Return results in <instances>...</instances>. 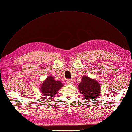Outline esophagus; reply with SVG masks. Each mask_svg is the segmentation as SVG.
<instances>
[{
    "mask_svg": "<svg viewBox=\"0 0 132 132\" xmlns=\"http://www.w3.org/2000/svg\"><path fill=\"white\" fill-rule=\"evenodd\" d=\"M73 81L71 79H68L67 80V84H73Z\"/></svg>",
    "mask_w": 132,
    "mask_h": 132,
    "instance_id": "esophagus-1",
    "label": "esophagus"
}]
</instances>
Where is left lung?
Here are the masks:
<instances>
[{
	"label": "left lung",
	"mask_w": 132,
	"mask_h": 132,
	"mask_svg": "<svg viewBox=\"0 0 132 132\" xmlns=\"http://www.w3.org/2000/svg\"><path fill=\"white\" fill-rule=\"evenodd\" d=\"M78 87L84 99H94L98 97L101 93V86L98 81L85 76H83Z\"/></svg>",
	"instance_id": "1"
}]
</instances>
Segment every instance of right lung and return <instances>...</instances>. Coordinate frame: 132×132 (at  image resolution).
Wrapping results in <instances>:
<instances>
[{
	"label": "right lung",
	"instance_id": "1",
	"mask_svg": "<svg viewBox=\"0 0 132 132\" xmlns=\"http://www.w3.org/2000/svg\"><path fill=\"white\" fill-rule=\"evenodd\" d=\"M63 86V83L56 80L53 76H48L43 82L40 88V91L44 97H51L54 95Z\"/></svg>",
	"mask_w": 132,
	"mask_h": 132
}]
</instances>
